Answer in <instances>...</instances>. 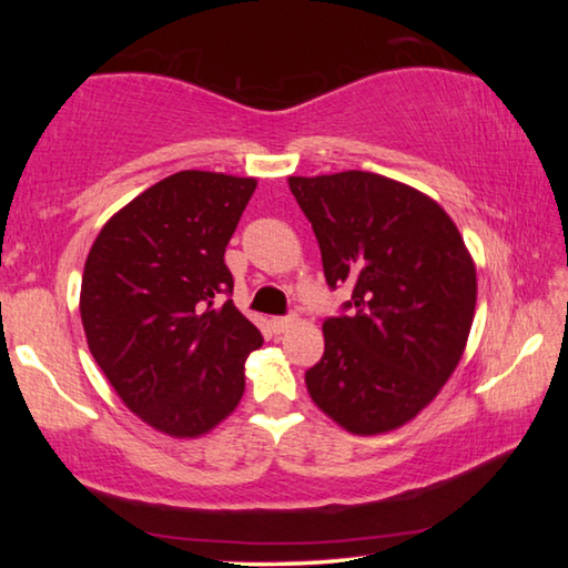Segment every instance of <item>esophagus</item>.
Segmentation results:
<instances>
[{"label":"esophagus","instance_id":"obj_1","mask_svg":"<svg viewBox=\"0 0 568 568\" xmlns=\"http://www.w3.org/2000/svg\"><path fill=\"white\" fill-rule=\"evenodd\" d=\"M295 321H297L295 315H277V318L271 321V325H273L275 333H285L287 328H293Z\"/></svg>","mask_w":568,"mask_h":568}]
</instances>
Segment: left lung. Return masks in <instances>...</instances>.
I'll return each mask as SVG.
<instances>
[{"label": "left lung", "instance_id": "8db88e82", "mask_svg": "<svg viewBox=\"0 0 568 568\" xmlns=\"http://www.w3.org/2000/svg\"><path fill=\"white\" fill-rule=\"evenodd\" d=\"M287 182L318 237L325 283L353 291L323 323L307 393L351 434L398 428L436 398L466 348L476 267L464 237L434 200L376 172Z\"/></svg>", "mask_w": 568, "mask_h": 568}]
</instances>
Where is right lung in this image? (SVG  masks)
Listing matches in <instances>:
<instances>
[{
  "label": "right lung",
  "instance_id": "add662e5",
  "mask_svg": "<svg viewBox=\"0 0 568 568\" xmlns=\"http://www.w3.org/2000/svg\"><path fill=\"white\" fill-rule=\"evenodd\" d=\"M257 182L182 170L124 205L84 263L88 345L132 413L162 434H207L245 390L261 331L233 303L225 247Z\"/></svg>",
  "mask_w": 568,
  "mask_h": 568
}]
</instances>
